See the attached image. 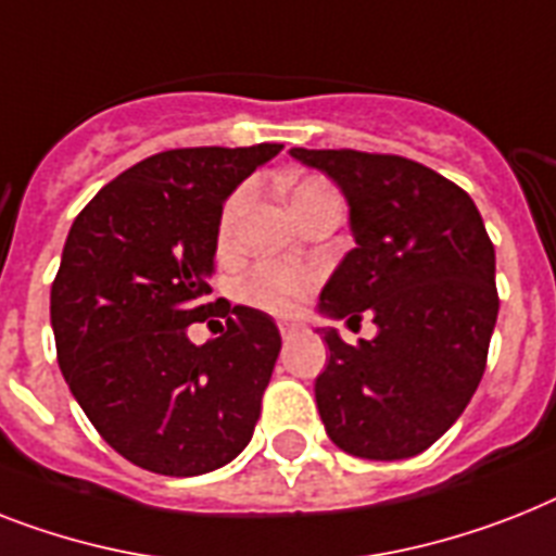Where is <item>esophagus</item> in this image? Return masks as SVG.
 <instances>
[{"label": "esophagus", "instance_id": "1", "mask_svg": "<svg viewBox=\"0 0 556 556\" xmlns=\"http://www.w3.org/2000/svg\"><path fill=\"white\" fill-rule=\"evenodd\" d=\"M279 331H282V340H288L293 331H296V325L293 323H279Z\"/></svg>", "mask_w": 556, "mask_h": 556}]
</instances>
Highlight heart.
<instances>
[{
    "label": "heart",
    "instance_id": "b5f03b06",
    "mask_svg": "<svg viewBox=\"0 0 556 556\" xmlns=\"http://www.w3.org/2000/svg\"><path fill=\"white\" fill-rule=\"evenodd\" d=\"M325 191H331V188H328V182H323V179H302V182H296L291 188V211ZM245 191H237L231 200L225 202L223 219H219V242H223V245L231 239L239 211L245 205ZM311 282H314V277H311L308 270L263 263L248 274L245 282H242V293H245L254 305H260V308L277 311V314H291V311L302 302V296H305V291L311 288Z\"/></svg>",
    "mask_w": 556,
    "mask_h": 556
}]
</instances>
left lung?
<instances>
[{"label":"left lung","instance_id":"obj_1","mask_svg":"<svg viewBox=\"0 0 556 556\" xmlns=\"http://www.w3.org/2000/svg\"><path fill=\"white\" fill-rule=\"evenodd\" d=\"M349 202L356 248L319 293V314L359 319L374 340L349 345L319 328L328 365L314 382L333 445L363 459L422 454L471 403L497 325L494 245L459 185L405 156L291 148Z\"/></svg>","mask_w":556,"mask_h":556}]
</instances>
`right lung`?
I'll return each mask as SVG.
<instances>
[{"label":"right lung","instance_id":"1","mask_svg":"<svg viewBox=\"0 0 556 556\" xmlns=\"http://www.w3.org/2000/svg\"><path fill=\"white\" fill-rule=\"evenodd\" d=\"M282 146L176 148L119 174L83 207L51 288L56 356L102 440L134 466L197 477L231 463L260 419L282 340L233 305L193 345L211 305L223 202Z\"/></svg>","mask_w":556,"mask_h":556}]
</instances>
